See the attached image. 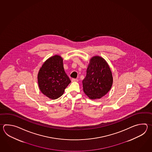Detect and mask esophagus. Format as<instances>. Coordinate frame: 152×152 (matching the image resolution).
I'll list each match as a JSON object with an SVG mask.
<instances>
[{
  "instance_id": "34e87169",
  "label": "esophagus",
  "mask_w": 152,
  "mask_h": 152,
  "mask_svg": "<svg viewBox=\"0 0 152 152\" xmlns=\"http://www.w3.org/2000/svg\"><path fill=\"white\" fill-rule=\"evenodd\" d=\"M72 82H77V81H78V80H77V79H72Z\"/></svg>"
}]
</instances>
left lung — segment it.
I'll use <instances>...</instances> for the list:
<instances>
[{"instance_id":"left-lung-1","label":"left lung","mask_w":152,"mask_h":152,"mask_svg":"<svg viewBox=\"0 0 152 152\" xmlns=\"http://www.w3.org/2000/svg\"><path fill=\"white\" fill-rule=\"evenodd\" d=\"M113 83L112 72L107 61L99 56L91 58L83 80L85 94L91 99H100L110 91Z\"/></svg>"}]
</instances>
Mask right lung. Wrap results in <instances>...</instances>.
Segmentation results:
<instances>
[{
  "label": "right lung",
  "mask_w": 152,
  "mask_h": 152,
  "mask_svg": "<svg viewBox=\"0 0 152 152\" xmlns=\"http://www.w3.org/2000/svg\"><path fill=\"white\" fill-rule=\"evenodd\" d=\"M37 79L41 92L52 99L61 97L71 83L64 68L63 58L58 55L53 56L44 62L39 69Z\"/></svg>",
  "instance_id": "obj_1"
}]
</instances>
